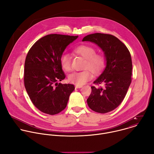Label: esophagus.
Listing matches in <instances>:
<instances>
[{"label":"esophagus","instance_id":"obj_1","mask_svg":"<svg viewBox=\"0 0 154 154\" xmlns=\"http://www.w3.org/2000/svg\"><path fill=\"white\" fill-rule=\"evenodd\" d=\"M75 88H80L82 87V85H75Z\"/></svg>","mask_w":154,"mask_h":154}]
</instances>
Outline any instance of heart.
<instances>
[{
	"instance_id": "obj_1",
	"label": "heart",
	"mask_w": 154,
	"mask_h": 154,
	"mask_svg": "<svg viewBox=\"0 0 154 154\" xmlns=\"http://www.w3.org/2000/svg\"><path fill=\"white\" fill-rule=\"evenodd\" d=\"M74 52L85 59L84 68L88 69L73 72L68 75V79L71 83L82 85L92 78L90 70L94 74H98L102 71L105 66V60L102 55L96 54L95 49L90 46H79L75 48ZM60 63L64 71L68 72L71 69V57L69 54H63L60 56Z\"/></svg>"
}]
</instances>
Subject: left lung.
<instances>
[{"label": "left lung", "mask_w": 154, "mask_h": 154, "mask_svg": "<svg viewBox=\"0 0 154 154\" xmlns=\"http://www.w3.org/2000/svg\"><path fill=\"white\" fill-rule=\"evenodd\" d=\"M82 41L96 44L104 53L106 66L94 83L104 88L91 86L87 103L92 110L106 113L117 108L124 100L131 80L132 62L129 51L113 35L96 33L85 36Z\"/></svg>", "instance_id": "left-lung-1"}]
</instances>
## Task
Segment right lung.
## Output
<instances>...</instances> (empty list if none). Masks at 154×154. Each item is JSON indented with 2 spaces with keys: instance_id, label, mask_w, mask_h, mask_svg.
<instances>
[{
  "instance_id": "right-lung-1",
  "label": "right lung",
  "mask_w": 154,
  "mask_h": 154,
  "mask_svg": "<svg viewBox=\"0 0 154 154\" xmlns=\"http://www.w3.org/2000/svg\"><path fill=\"white\" fill-rule=\"evenodd\" d=\"M78 36L51 34L38 40L29 50L24 65V85L33 105L41 112L54 115L67 105L74 85L61 84L66 77L60 56Z\"/></svg>"
}]
</instances>
